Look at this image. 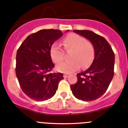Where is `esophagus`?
I'll list each match as a JSON object with an SVG mask.
<instances>
[{
    "instance_id": "obj_1",
    "label": "esophagus",
    "mask_w": 128,
    "mask_h": 128,
    "mask_svg": "<svg viewBox=\"0 0 128 128\" xmlns=\"http://www.w3.org/2000/svg\"><path fill=\"white\" fill-rule=\"evenodd\" d=\"M63 77H65V78H68L69 77V75L68 74H64L63 75Z\"/></svg>"
}]
</instances>
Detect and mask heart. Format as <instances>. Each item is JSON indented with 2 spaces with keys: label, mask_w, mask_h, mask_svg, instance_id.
I'll return each mask as SVG.
<instances>
[{
  "label": "heart",
  "mask_w": 128,
  "mask_h": 128,
  "mask_svg": "<svg viewBox=\"0 0 128 128\" xmlns=\"http://www.w3.org/2000/svg\"><path fill=\"white\" fill-rule=\"evenodd\" d=\"M64 49L72 51L70 62H63L56 66L58 72L65 74H72L80 68L88 67L94 58V48L91 42L84 37L76 34H70L64 37L62 40ZM63 51L57 44L52 46L50 50V56L52 62L58 63L63 60Z\"/></svg>",
  "instance_id": "heart-1"
}]
</instances>
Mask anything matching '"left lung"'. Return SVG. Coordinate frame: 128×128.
I'll list each match as a JSON object with an SVG mask.
<instances>
[{
	"label": "left lung",
	"mask_w": 128,
	"mask_h": 128,
	"mask_svg": "<svg viewBox=\"0 0 128 128\" xmlns=\"http://www.w3.org/2000/svg\"><path fill=\"white\" fill-rule=\"evenodd\" d=\"M74 32L88 38L94 48V58L88 69L77 74V82L70 86L72 93L84 102L95 100L104 94L114 74L115 55L104 37L90 30H74Z\"/></svg>",
	"instance_id": "obj_1"
}]
</instances>
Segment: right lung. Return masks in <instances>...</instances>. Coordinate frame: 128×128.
I'll use <instances>...</instances> for the list:
<instances>
[{"instance_id":"right-lung-1","label":"right lung","mask_w":128,"mask_h":128,"mask_svg":"<svg viewBox=\"0 0 128 128\" xmlns=\"http://www.w3.org/2000/svg\"><path fill=\"white\" fill-rule=\"evenodd\" d=\"M62 36L61 30H39L28 36L18 50L16 77L23 92L34 100L52 98L63 78L62 73H49L54 66L50 50Z\"/></svg>"}]
</instances>
